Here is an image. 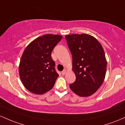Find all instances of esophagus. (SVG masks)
<instances>
[{
	"instance_id": "34e87169",
	"label": "esophagus",
	"mask_w": 125,
	"mask_h": 125,
	"mask_svg": "<svg viewBox=\"0 0 125 125\" xmlns=\"http://www.w3.org/2000/svg\"><path fill=\"white\" fill-rule=\"evenodd\" d=\"M66 73V69H64L63 71L62 72V75H64Z\"/></svg>"
}]
</instances>
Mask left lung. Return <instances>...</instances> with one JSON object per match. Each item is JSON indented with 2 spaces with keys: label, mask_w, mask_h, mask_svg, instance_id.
Returning <instances> with one entry per match:
<instances>
[{
  "label": "left lung",
  "mask_w": 125,
  "mask_h": 125,
  "mask_svg": "<svg viewBox=\"0 0 125 125\" xmlns=\"http://www.w3.org/2000/svg\"><path fill=\"white\" fill-rule=\"evenodd\" d=\"M72 56L73 71L76 80L71 89L82 97L96 92L104 82L107 62L104 49L94 37L87 34L66 35Z\"/></svg>",
  "instance_id": "left-lung-1"
}]
</instances>
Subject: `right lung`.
<instances>
[{
  "mask_svg": "<svg viewBox=\"0 0 125 125\" xmlns=\"http://www.w3.org/2000/svg\"><path fill=\"white\" fill-rule=\"evenodd\" d=\"M62 36L47 34L32 41L21 57L19 75L21 82L29 91L42 94L53 87L59 74L51 53Z\"/></svg>",
  "mask_w": 125,
  "mask_h": 125,
  "instance_id": "obj_1",
  "label": "right lung"
}]
</instances>
